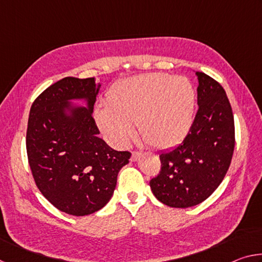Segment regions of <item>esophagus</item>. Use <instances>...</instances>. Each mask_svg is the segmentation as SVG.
<instances>
[{
    "instance_id": "1",
    "label": "esophagus",
    "mask_w": 262,
    "mask_h": 262,
    "mask_svg": "<svg viewBox=\"0 0 262 262\" xmlns=\"http://www.w3.org/2000/svg\"><path fill=\"white\" fill-rule=\"evenodd\" d=\"M141 156H142V152H140V151H133V152H132L130 161H132V162H136L137 159H139Z\"/></svg>"
}]
</instances>
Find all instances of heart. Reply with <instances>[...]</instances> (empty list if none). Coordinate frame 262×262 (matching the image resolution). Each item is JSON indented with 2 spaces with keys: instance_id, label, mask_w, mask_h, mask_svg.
<instances>
[{
  "instance_id": "1",
  "label": "heart",
  "mask_w": 262,
  "mask_h": 262,
  "mask_svg": "<svg viewBox=\"0 0 262 262\" xmlns=\"http://www.w3.org/2000/svg\"><path fill=\"white\" fill-rule=\"evenodd\" d=\"M195 90L188 78L150 73L119 82L107 105L96 110V120L111 143L125 145L137 123L139 133L157 149L174 147L193 123Z\"/></svg>"
}]
</instances>
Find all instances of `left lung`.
Wrapping results in <instances>:
<instances>
[{
  "mask_svg": "<svg viewBox=\"0 0 262 262\" xmlns=\"http://www.w3.org/2000/svg\"><path fill=\"white\" fill-rule=\"evenodd\" d=\"M199 79V110L188 134L159 155L161 171L150 180L155 196L173 208L196 206L210 196L229 170L234 149L232 108L224 89L205 73Z\"/></svg>",
  "mask_w": 262,
  "mask_h": 262,
  "instance_id": "left-lung-1",
  "label": "left lung"
}]
</instances>
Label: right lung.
<instances>
[{"instance_id":"obj_1","label":"right lung","mask_w":262,"mask_h":262,"mask_svg":"<svg viewBox=\"0 0 262 262\" xmlns=\"http://www.w3.org/2000/svg\"><path fill=\"white\" fill-rule=\"evenodd\" d=\"M99 88L95 77H64L30 110L26 151L35 185L53 206L74 216L90 215L110 201L130 158L98 137L92 112ZM76 99L87 107L73 105Z\"/></svg>"}]
</instances>
